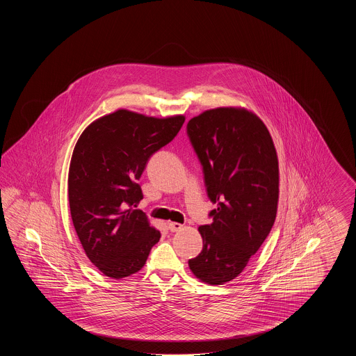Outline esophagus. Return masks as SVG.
<instances>
[{"instance_id": "obj_1", "label": "esophagus", "mask_w": 356, "mask_h": 356, "mask_svg": "<svg viewBox=\"0 0 356 356\" xmlns=\"http://www.w3.org/2000/svg\"><path fill=\"white\" fill-rule=\"evenodd\" d=\"M168 229L170 232H177V231L183 229V225L179 222H168Z\"/></svg>"}]
</instances>
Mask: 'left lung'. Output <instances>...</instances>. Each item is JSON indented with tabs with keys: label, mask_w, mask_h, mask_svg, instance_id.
<instances>
[{
	"label": "left lung",
	"mask_w": 356,
	"mask_h": 356,
	"mask_svg": "<svg viewBox=\"0 0 356 356\" xmlns=\"http://www.w3.org/2000/svg\"><path fill=\"white\" fill-rule=\"evenodd\" d=\"M186 136L218 208L199 227L203 250L188 261L208 284L243 271L270 235L279 199L277 154L264 122L245 109L218 108L189 120Z\"/></svg>",
	"instance_id": "obj_1"
}]
</instances>
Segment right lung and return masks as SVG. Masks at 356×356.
<instances>
[{
    "label": "right lung",
    "mask_w": 356,
    "mask_h": 356,
    "mask_svg": "<svg viewBox=\"0 0 356 356\" xmlns=\"http://www.w3.org/2000/svg\"><path fill=\"white\" fill-rule=\"evenodd\" d=\"M184 120L120 109L92 122L74 147L68 179L72 220L89 260L112 279L140 271L161 236L136 209L143 199L138 180Z\"/></svg>",
    "instance_id": "obj_1"
}]
</instances>
